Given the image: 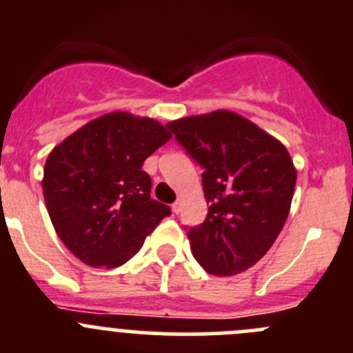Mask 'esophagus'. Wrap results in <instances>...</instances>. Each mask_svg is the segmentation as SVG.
<instances>
[{
	"mask_svg": "<svg viewBox=\"0 0 353 353\" xmlns=\"http://www.w3.org/2000/svg\"><path fill=\"white\" fill-rule=\"evenodd\" d=\"M171 208H173V211H174V213L179 214V213H180V210H182V203H180V201H174V203H173V206H171Z\"/></svg>",
	"mask_w": 353,
	"mask_h": 353,
	"instance_id": "34e87169",
	"label": "esophagus"
}]
</instances>
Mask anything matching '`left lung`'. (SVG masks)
Returning <instances> with one entry per match:
<instances>
[{
    "instance_id": "1",
    "label": "left lung",
    "mask_w": 353,
    "mask_h": 353,
    "mask_svg": "<svg viewBox=\"0 0 353 353\" xmlns=\"http://www.w3.org/2000/svg\"><path fill=\"white\" fill-rule=\"evenodd\" d=\"M204 168L210 204L203 225L187 232L201 267L236 275L274 244L291 210L296 168L286 147L253 121L227 109L166 124Z\"/></svg>"
}]
</instances>
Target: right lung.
Masks as SVG:
<instances>
[{
  "label": "right lung",
  "mask_w": 353,
  "mask_h": 353,
  "mask_svg": "<svg viewBox=\"0 0 353 353\" xmlns=\"http://www.w3.org/2000/svg\"><path fill=\"white\" fill-rule=\"evenodd\" d=\"M171 139L152 117L114 110L83 124L45 163L43 196L57 236L90 267L116 268L171 213L150 199L143 161Z\"/></svg>",
  "instance_id": "right-lung-1"
}]
</instances>
